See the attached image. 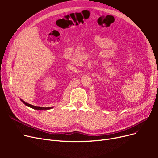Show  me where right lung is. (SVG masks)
Instances as JSON below:
<instances>
[{
    "label": "right lung",
    "instance_id": "obj_1",
    "mask_svg": "<svg viewBox=\"0 0 158 158\" xmlns=\"http://www.w3.org/2000/svg\"><path fill=\"white\" fill-rule=\"evenodd\" d=\"M20 101L26 106H28L29 107H31V108L34 109V110H50V109L53 108L52 107H38V106H33V105H31V104H30L29 103L26 102H25L24 101H23L22 99H21V98H20Z\"/></svg>",
    "mask_w": 158,
    "mask_h": 158
}]
</instances>
